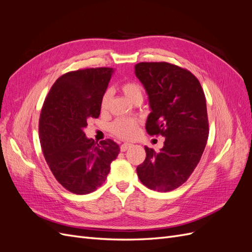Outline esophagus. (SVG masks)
Segmentation results:
<instances>
[{
  "label": "esophagus",
  "mask_w": 252,
  "mask_h": 252,
  "mask_svg": "<svg viewBox=\"0 0 252 252\" xmlns=\"http://www.w3.org/2000/svg\"><path fill=\"white\" fill-rule=\"evenodd\" d=\"M129 147H131V144L130 143H124L121 145V151H126Z\"/></svg>",
  "instance_id": "34e87169"
}]
</instances>
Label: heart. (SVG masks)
Wrapping results in <instances>:
<instances>
[{"instance_id":"1","label":"heart","mask_w":252,"mask_h":252,"mask_svg":"<svg viewBox=\"0 0 252 252\" xmlns=\"http://www.w3.org/2000/svg\"><path fill=\"white\" fill-rule=\"evenodd\" d=\"M121 89L130 102H133L135 98H139V97L143 98V88L139 83L132 82V81L125 82L122 84ZM109 100H110V94L109 91H106L101 98L102 110H105L108 107ZM139 127H140V122L138 120L130 119V118H121L113 122L110 126V129L112 133L119 136V138L128 140V139L134 138V136L138 134Z\"/></svg>"}]
</instances>
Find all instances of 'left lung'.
I'll list each match as a JSON object with an SVG mask.
<instances>
[{"label": "left lung", "instance_id": "8db88e82", "mask_svg": "<svg viewBox=\"0 0 252 252\" xmlns=\"http://www.w3.org/2000/svg\"><path fill=\"white\" fill-rule=\"evenodd\" d=\"M134 73L149 97L147 133L165 138L158 152L145 146L146 158L136 172L149 189L171 191L191 175L207 143L209 123L204 90L189 70L167 62L139 63Z\"/></svg>", "mask_w": 252, "mask_h": 252}]
</instances>
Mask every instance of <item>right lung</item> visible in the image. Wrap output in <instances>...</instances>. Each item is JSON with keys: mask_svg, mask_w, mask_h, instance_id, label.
I'll list each match as a JSON object with an SVG mask.
<instances>
[{"mask_svg": "<svg viewBox=\"0 0 252 252\" xmlns=\"http://www.w3.org/2000/svg\"><path fill=\"white\" fill-rule=\"evenodd\" d=\"M113 68L69 71L53 84L45 98L39 135L45 159L56 180L68 191L87 194L105 182L120 147L110 139H87L84 128L101 111V98Z\"/></svg>", "mask_w": 252, "mask_h": 252, "instance_id": "obj_1", "label": "right lung"}]
</instances>
